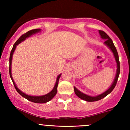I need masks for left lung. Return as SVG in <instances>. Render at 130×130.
I'll return each mask as SVG.
<instances>
[{
	"label": "left lung",
	"mask_w": 130,
	"mask_h": 130,
	"mask_svg": "<svg viewBox=\"0 0 130 130\" xmlns=\"http://www.w3.org/2000/svg\"><path fill=\"white\" fill-rule=\"evenodd\" d=\"M98 32H99L101 38H102V39L105 40L104 44H105L106 46H108L109 49V50L112 51V53H113V55H114V57L115 58V60H116V63H117V71H116V76H115L114 79L113 80V83H112L111 86H110L108 90H106L105 92H104L103 93L96 95V96H90V95H88L87 94H85L84 93H83L82 92H80V91L76 87H74V90L76 95L79 98H80V99L84 100L86 101H89V102H92V101H96L100 100L104 98L106 96H107L108 94L111 93L112 91L113 90V89H114L116 84H117L119 74H120V62H119V55H118L117 50H116V47H115L114 43H113V41H112L111 38H110L104 31L98 30Z\"/></svg>",
	"instance_id": "8db88e82"
}]
</instances>
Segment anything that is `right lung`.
I'll use <instances>...</instances> for the list:
<instances>
[{
    "label": "right lung",
    "mask_w": 130,
    "mask_h": 130,
    "mask_svg": "<svg viewBox=\"0 0 130 130\" xmlns=\"http://www.w3.org/2000/svg\"><path fill=\"white\" fill-rule=\"evenodd\" d=\"M41 30L40 29H34L28 31L27 32H26V34H24V35H22L20 38H19L17 41H16V43H14V45L13 46L12 50L11 51V53H10V67H9V72H10V76L11 77V80H12L13 84H14V87H15L16 90H17V92L20 94L22 97L25 98L26 99L28 100L29 101H32V102L36 103H45L48 102L50 100H51L54 97L55 95H56L57 92V86H58V83H59V80L60 79L61 76V74H60L57 76L56 79V84L54 85V87L53 89V90L51 91L50 92L47 93V94L44 95H41V96H32V95H29L27 94L24 93L23 92H22L20 89H19L16 86V83H14V80L12 77V74H11V63H12V59H13V54H14V51H15L16 46L18 45L19 44H20L21 43L22 41H24L25 40H26L27 38H28L32 35H34V34H37V33H39L41 32Z\"/></svg>",
    "instance_id": "right-lung-1"
}]
</instances>
